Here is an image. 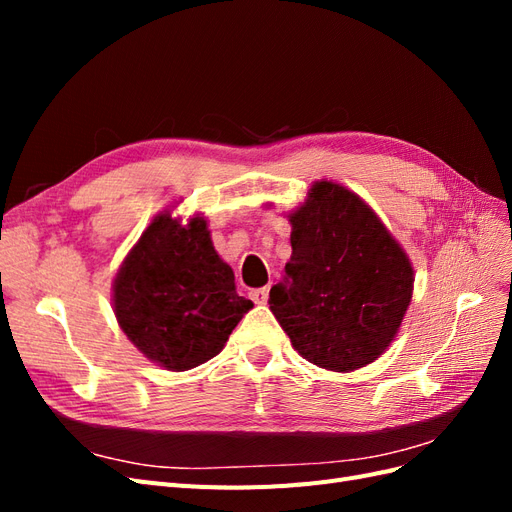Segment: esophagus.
<instances>
[{
	"label": "esophagus",
	"instance_id": "34e87169",
	"mask_svg": "<svg viewBox=\"0 0 512 512\" xmlns=\"http://www.w3.org/2000/svg\"><path fill=\"white\" fill-rule=\"evenodd\" d=\"M250 297H252V301H254V303H258V305H265V303L269 301V286L252 290V292H250Z\"/></svg>",
	"mask_w": 512,
	"mask_h": 512
}]
</instances>
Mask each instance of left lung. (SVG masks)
I'll use <instances>...</instances> for the list:
<instances>
[{"mask_svg":"<svg viewBox=\"0 0 512 512\" xmlns=\"http://www.w3.org/2000/svg\"><path fill=\"white\" fill-rule=\"evenodd\" d=\"M292 256L271 312L303 359L354 371L389 348L412 299L414 269L363 198L316 181L288 213Z\"/></svg>","mask_w":512,"mask_h":512,"instance_id":"obj_1","label":"left lung"}]
</instances>
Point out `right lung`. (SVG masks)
<instances>
[{
  "instance_id": "obj_1",
  "label": "right lung",
  "mask_w": 512,
  "mask_h": 512,
  "mask_svg": "<svg viewBox=\"0 0 512 512\" xmlns=\"http://www.w3.org/2000/svg\"><path fill=\"white\" fill-rule=\"evenodd\" d=\"M254 303L239 297L235 273L218 256L203 215L181 224L158 213L113 282L121 331L149 361L188 371L220 354Z\"/></svg>"
}]
</instances>
